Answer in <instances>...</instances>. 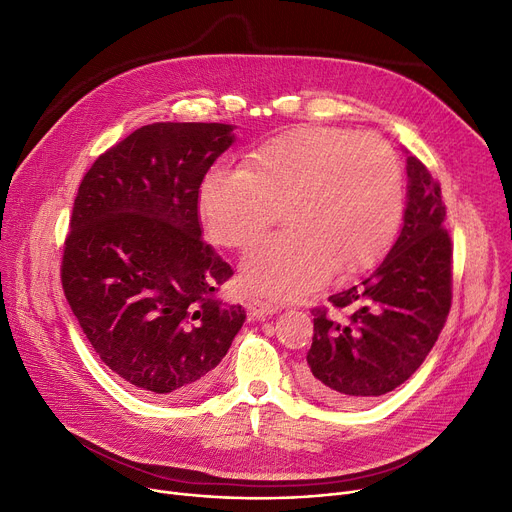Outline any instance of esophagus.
Segmentation results:
<instances>
[{
  "mask_svg": "<svg viewBox=\"0 0 512 512\" xmlns=\"http://www.w3.org/2000/svg\"><path fill=\"white\" fill-rule=\"evenodd\" d=\"M247 311L253 319H265V317H272L274 313H278V307L267 303V301H261V299H249L247 301Z\"/></svg>",
  "mask_w": 512,
  "mask_h": 512,
  "instance_id": "34e87169",
  "label": "esophagus"
}]
</instances>
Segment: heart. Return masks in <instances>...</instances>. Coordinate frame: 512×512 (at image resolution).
I'll use <instances>...</instances> for the list:
<instances>
[{"mask_svg":"<svg viewBox=\"0 0 512 512\" xmlns=\"http://www.w3.org/2000/svg\"><path fill=\"white\" fill-rule=\"evenodd\" d=\"M405 191L394 149L380 137L301 126L249 151L240 168L213 166L199 186V215L224 247H251L278 218L288 232L242 259L240 280L272 301L315 290L332 270H371L398 234Z\"/></svg>","mask_w":512,"mask_h":512,"instance_id":"1","label":"heart"}]
</instances>
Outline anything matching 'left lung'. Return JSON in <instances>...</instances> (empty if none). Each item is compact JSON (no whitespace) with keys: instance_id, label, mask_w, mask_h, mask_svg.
<instances>
[{"instance_id":"left-lung-1","label":"left lung","mask_w":512,"mask_h":512,"mask_svg":"<svg viewBox=\"0 0 512 512\" xmlns=\"http://www.w3.org/2000/svg\"><path fill=\"white\" fill-rule=\"evenodd\" d=\"M405 224L361 286L332 294L346 317L315 309L301 371L305 390L328 405H361L407 382L432 351L452 301V242L442 188L407 155Z\"/></svg>"}]
</instances>
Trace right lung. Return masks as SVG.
Wrapping results in <instances>:
<instances>
[{
  "label": "right lung",
  "mask_w": 512,
  "mask_h": 512,
  "mask_svg": "<svg viewBox=\"0 0 512 512\" xmlns=\"http://www.w3.org/2000/svg\"><path fill=\"white\" fill-rule=\"evenodd\" d=\"M230 124L155 122L97 157L78 186L62 286L99 359L157 400L207 390L245 324L215 290L232 267L201 238L199 186Z\"/></svg>",
  "instance_id": "add662e5"
}]
</instances>
